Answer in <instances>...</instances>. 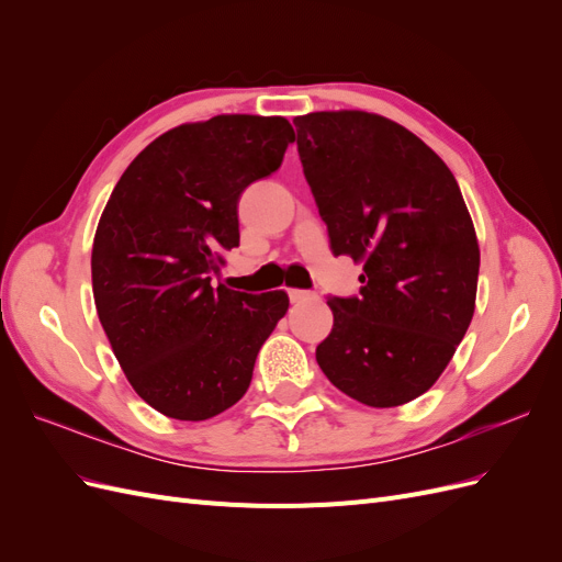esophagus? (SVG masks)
<instances>
[{"label": "esophagus", "mask_w": 562, "mask_h": 562, "mask_svg": "<svg viewBox=\"0 0 562 562\" xmlns=\"http://www.w3.org/2000/svg\"><path fill=\"white\" fill-rule=\"evenodd\" d=\"M288 297H291V302H304V300H312L314 295L310 291H302V288H288Z\"/></svg>", "instance_id": "esophagus-1"}]
</instances>
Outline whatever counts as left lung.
Instances as JSON below:
<instances>
[{
	"instance_id": "1",
	"label": "left lung",
	"mask_w": 562,
	"mask_h": 562,
	"mask_svg": "<svg viewBox=\"0 0 562 562\" xmlns=\"http://www.w3.org/2000/svg\"><path fill=\"white\" fill-rule=\"evenodd\" d=\"M297 151L335 255L363 265L330 297L326 378L370 407L429 391L475 310L481 250L450 168L415 133L361 110L295 116Z\"/></svg>"
}]
</instances>
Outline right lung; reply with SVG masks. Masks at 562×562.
I'll return each mask as SVG.
<instances>
[{
  "label": "right lung",
  "instance_id": "1",
  "mask_svg": "<svg viewBox=\"0 0 562 562\" xmlns=\"http://www.w3.org/2000/svg\"><path fill=\"white\" fill-rule=\"evenodd\" d=\"M283 116L217 114L151 140L119 178L91 252L98 318L126 380L161 415L225 413L252 380L265 339L288 312L283 291L215 283L239 246V199L283 161Z\"/></svg>",
  "mask_w": 562,
  "mask_h": 562
}]
</instances>
